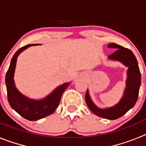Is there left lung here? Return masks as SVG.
<instances>
[{
  "mask_svg": "<svg viewBox=\"0 0 146 146\" xmlns=\"http://www.w3.org/2000/svg\"><path fill=\"white\" fill-rule=\"evenodd\" d=\"M108 47L116 50L115 52L108 56L109 60L118 61L126 67H128L126 71L127 77L126 80V88L123 96L113 106L100 108L94 103L88 89L86 94V102L89 109L95 115L106 119L115 120L123 115L135 106L138 98L139 90L141 84V74L137 60L131 50L115 43L110 44Z\"/></svg>",
  "mask_w": 146,
  "mask_h": 146,
  "instance_id": "1",
  "label": "left lung"
}]
</instances>
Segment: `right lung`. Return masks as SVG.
I'll return each instance as SVG.
<instances>
[{
	"instance_id": "obj_1",
	"label": "right lung",
	"mask_w": 146,
	"mask_h": 146,
	"mask_svg": "<svg viewBox=\"0 0 146 146\" xmlns=\"http://www.w3.org/2000/svg\"><path fill=\"white\" fill-rule=\"evenodd\" d=\"M35 45H39V44H28L15 52L10 62L5 80L8 101L10 106L22 117L28 121H37L53 113L58 106L62 94L71 83L66 82L60 85L49 95L41 99H30L19 91L14 80L17 57L23 51Z\"/></svg>"
}]
</instances>
